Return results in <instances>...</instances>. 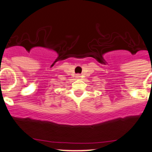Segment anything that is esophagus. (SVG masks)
<instances>
[{
	"label": "esophagus",
	"instance_id": "esophagus-1",
	"mask_svg": "<svg viewBox=\"0 0 152 152\" xmlns=\"http://www.w3.org/2000/svg\"><path fill=\"white\" fill-rule=\"evenodd\" d=\"M80 76L79 75H77V78H80Z\"/></svg>",
	"mask_w": 152,
	"mask_h": 152
}]
</instances>
